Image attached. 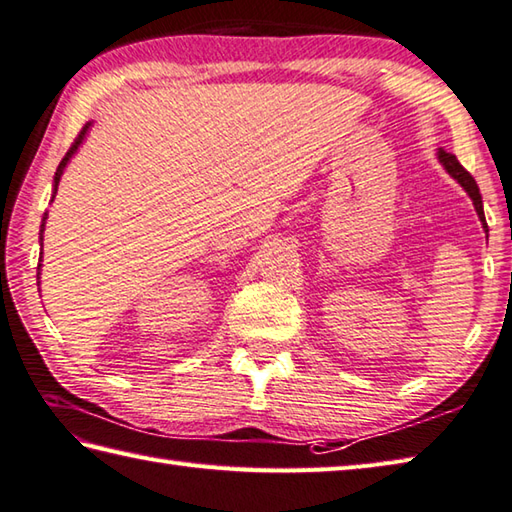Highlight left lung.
Returning <instances> with one entry per match:
<instances>
[{
	"instance_id": "8db88e82",
	"label": "left lung",
	"mask_w": 512,
	"mask_h": 512,
	"mask_svg": "<svg viewBox=\"0 0 512 512\" xmlns=\"http://www.w3.org/2000/svg\"><path fill=\"white\" fill-rule=\"evenodd\" d=\"M437 157H439V162H442V166L448 170V175L453 177V179H457L459 184L464 186V190L466 193L470 195V199H473V204H475V210H477V215H479V219H482V224H484V230L488 233V226H486V217H484V204H482V195H479V186H477V182L473 179V175L468 173V170L457 162V157L453 155V153H446L444 148H439V153H437Z\"/></svg>"
}]
</instances>
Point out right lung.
<instances>
[{"instance_id": "right-lung-1", "label": "right lung", "mask_w": 512, "mask_h": 512, "mask_svg": "<svg viewBox=\"0 0 512 512\" xmlns=\"http://www.w3.org/2000/svg\"><path fill=\"white\" fill-rule=\"evenodd\" d=\"M88 128H90V124H86L82 130H79V135L75 137L73 146L68 148V153L64 155V159H62V162H59V166H57V173H55V186H53V199H55L57 186H59V179H62V175H64V168H66V164H68V159L77 153V148H79V144L84 142V137H86V133H88ZM53 199H50V202H53ZM44 224H46V215H44V219H42V230H39V235L44 233ZM39 239H42V237H39ZM39 262H42V259H39ZM39 268H42V264H37V270H39ZM37 277H39V273H37Z\"/></svg>"}]
</instances>
